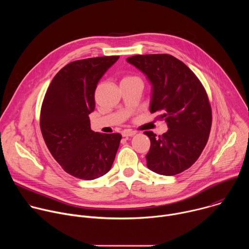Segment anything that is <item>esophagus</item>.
I'll list each match as a JSON object with an SVG mask.
<instances>
[{"label":"esophagus","instance_id":"34e87169","mask_svg":"<svg viewBox=\"0 0 249 249\" xmlns=\"http://www.w3.org/2000/svg\"><path fill=\"white\" fill-rule=\"evenodd\" d=\"M135 134H136V132L133 131V130H124L122 132L123 137H131V136H134Z\"/></svg>","mask_w":249,"mask_h":249}]
</instances>
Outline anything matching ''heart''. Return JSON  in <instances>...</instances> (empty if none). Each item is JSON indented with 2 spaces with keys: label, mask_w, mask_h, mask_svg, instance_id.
<instances>
[{
  "label": "heart",
  "mask_w": 249,
  "mask_h": 249,
  "mask_svg": "<svg viewBox=\"0 0 249 249\" xmlns=\"http://www.w3.org/2000/svg\"><path fill=\"white\" fill-rule=\"evenodd\" d=\"M132 78H133V77H126L124 80H126V79H132Z\"/></svg>",
  "instance_id": "1"
}]
</instances>
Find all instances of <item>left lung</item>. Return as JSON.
Instances as JSON below:
<instances>
[{"label":"left lung","instance_id":"8db88e82","mask_svg":"<svg viewBox=\"0 0 249 249\" xmlns=\"http://www.w3.org/2000/svg\"><path fill=\"white\" fill-rule=\"evenodd\" d=\"M127 62L151 82L150 111L168 127L160 136L144 132L151 140L147 166L161 175L178 174L198 160L208 142L212 109L207 92L192 71L171 55H135Z\"/></svg>","mask_w":249,"mask_h":249}]
</instances>
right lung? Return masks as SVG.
Returning a JSON list of instances; mask_svg holds the SVG:
<instances>
[{"label": "right lung", "mask_w": 249, "mask_h": 249, "mask_svg": "<svg viewBox=\"0 0 249 249\" xmlns=\"http://www.w3.org/2000/svg\"><path fill=\"white\" fill-rule=\"evenodd\" d=\"M119 56L71 62L53 78L45 93L40 129L45 144L62 168L77 178L92 180L107 173L122 136L90 129L94 91L104 73Z\"/></svg>", "instance_id": "1"}]
</instances>
